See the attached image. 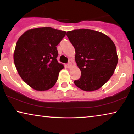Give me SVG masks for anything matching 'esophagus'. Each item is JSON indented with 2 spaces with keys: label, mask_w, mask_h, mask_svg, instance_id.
<instances>
[{
  "label": "esophagus",
  "mask_w": 134,
  "mask_h": 134,
  "mask_svg": "<svg viewBox=\"0 0 134 134\" xmlns=\"http://www.w3.org/2000/svg\"><path fill=\"white\" fill-rule=\"evenodd\" d=\"M71 62H68V63H67V66H68V68H69V67H70V66H71Z\"/></svg>",
  "instance_id": "esophagus-1"
}]
</instances>
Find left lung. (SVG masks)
<instances>
[{"mask_svg":"<svg viewBox=\"0 0 134 134\" xmlns=\"http://www.w3.org/2000/svg\"><path fill=\"white\" fill-rule=\"evenodd\" d=\"M66 35L76 51L81 76L74 84L81 90L100 88L112 76L118 63L116 49L109 36L87 29L69 31Z\"/></svg>","mask_w":134,"mask_h":134,"instance_id":"left-lung-1","label":"left lung"}]
</instances>
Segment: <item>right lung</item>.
<instances>
[{"instance_id": "obj_1", "label": "right lung", "mask_w": 134, "mask_h": 134, "mask_svg": "<svg viewBox=\"0 0 134 134\" xmlns=\"http://www.w3.org/2000/svg\"><path fill=\"white\" fill-rule=\"evenodd\" d=\"M66 32L51 27L27 30L16 43L14 62L19 76L36 90L52 88L63 65L57 60V46Z\"/></svg>"}]
</instances>
